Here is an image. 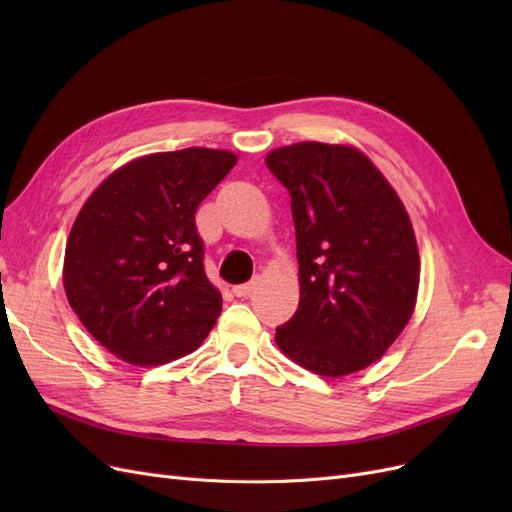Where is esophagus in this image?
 <instances>
[{
  "mask_svg": "<svg viewBox=\"0 0 512 512\" xmlns=\"http://www.w3.org/2000/svg\"><path fill=\"white\" fill-rule=\"evenodd\" d=\"M254 288H256V282H247V284H239V286H235V288H232V292H235V297L243 299V297H250Z\"/></svg>",
  "mask_w": 512,
  "mask_h": 512,
  "instance_id": "1",
  "label": "esophagus"
}]
</instances>
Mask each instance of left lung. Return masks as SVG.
I'll return each mask as SVG.
<instances>
[{
  "label": "left lung",
  "instance_id": "8db88e82",
  "mask_svg": "<svg viewBox=\"0 0 512 512\" xmlns=\"http://www.w3.org/2000/svg\"><path fill=\"white\" fill-rule=\"evenodd\" d=\"M265 162L290 194L301 284L299 309L275 342L320 376L365 369L414 312L421 260L408 213L354 147L307 141Z\"/></svg>",
  "mask_w": 512,
  "mask_h": 512
}]
</instances>
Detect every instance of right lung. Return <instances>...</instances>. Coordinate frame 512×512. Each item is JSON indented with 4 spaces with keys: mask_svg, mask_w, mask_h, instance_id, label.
<instances>
[{
    "mask_svg": "<svg viewBox=\"0 0 512 512\" xmlns=\"http://www.w3.org/2000/svg\"><path fill=\"white\" fill-rule=\"evenodd\" d=\"M235 164V153L222 149L151 153L106 177L76 215L66 297L121 361H175L213 329L222 294L207 280L194 213Z\"/></svg>",
    "mask_w": 512,
    "mask_h": 512,
    "instance_id": "1",
    "label": "right lung"
}]
</instances>
